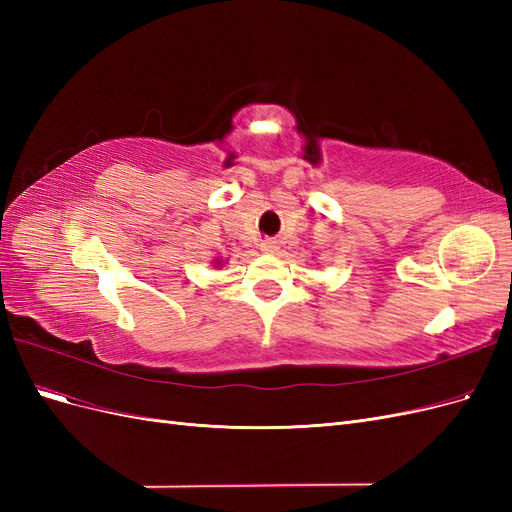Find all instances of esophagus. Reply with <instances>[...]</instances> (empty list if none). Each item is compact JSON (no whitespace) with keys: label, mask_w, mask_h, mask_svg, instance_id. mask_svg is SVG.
<instances>
[{"label":"esophagus","mask_w":512,"mask_h":512,"mask_svg":"<svg viewBox=\"0 0 512 512\" xmlns=\"http://www.w3.org/2000/svg\"><path fill=\"white\" fill-rule=\"evenodd\" d=\"M260 250L265 254H275L277 250H280V243H277L275 239H265L260 243Z\"/></svg>","instance_id":"1"}]
</instances>
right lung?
<instances>
[{
    "mask_svg": "<svg viewBox=\"0 0 512 512\" xmlns=\"http://www.w3.org/2000/svg\"><path fill=\"white\" fill-rule=\"evenodd\" d=\"M224 265H226V262L222 258H215L213 260V267H224Z\"/></svg>",
    "mask_w": 512,
    "mask_h": 512,
    "instance_id": "right-lung-1",
    "label": "right lung"
}]
</instances>
